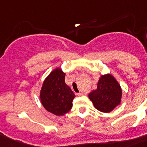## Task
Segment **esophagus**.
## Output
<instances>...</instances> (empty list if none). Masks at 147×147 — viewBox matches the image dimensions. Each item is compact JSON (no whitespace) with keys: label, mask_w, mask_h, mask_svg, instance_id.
<instances>
[{"label":"esophagus","mask_w":147,"mask_h":147,"mask_svg":"<svg viewBox=\"0 0 147 147\" xmlns=\"http://www.w3.org/2000/svg\"><path fill=\"white\" fill-rule=\"evenodd\" d=\"M78 96H82V95H84V93H82V92L78 93Z\"/></svg>","instance_id":"1"}]
</instances>
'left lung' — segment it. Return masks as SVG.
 Wrapping results in <instances>:
<instances>
[{
	"label": "left lung",
	"mask_w": 147,
	"mask_h": 147,
	"mask_svg": "<svg viewBox=\"0 0 147 147\" xmlns=\"http://www.w3.org/2000/svg\"><path fill=\"white\" fill-rule=\"evenodd\" d=\"M122 90L116 79L110 74L101 76L97 88L88 96L94 107L102 113H109L121 102Z\"/></svg>",
	"instance_id": "left-lung-1"
}]
</instances>
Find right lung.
<instances>
[{
  "label": "right lung",
  "instance_id": "right-lung-1",
  "mask_svg": "<svg viewBox=\"0 0 147 147\" xmlns=\"http://www.w3.org/2000/svg\"><path fill=\"white\" fill-rule=\"evenodd\" d=\"M65 76L60 68L51 71L43 82L40 92V102L46 110L56 115H63L72 107L76 95L65 84Z\"/></svg>",
  "mask_w": 147,
  "mask_h": 147
}]
</instances>
